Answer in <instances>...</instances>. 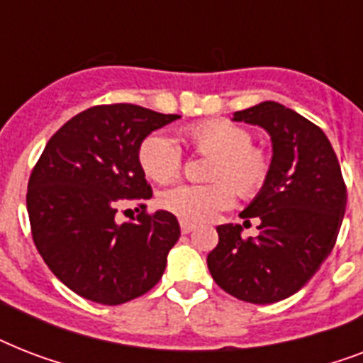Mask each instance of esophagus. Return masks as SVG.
Returning <instances> with one entry per match:
<instances>
[{
    "instance_id": "esophagus-1",
    "label": "esophagus",
    "mask_w": 363,
    "mask_h": 363,
    "mask_svg": "<svg viewBox=\"0 0 363 363\" xmlns=\"http://www.w3.org/2000/svg\"><path fill=\"white\" fill-rule=\"evenodd\" d=\"M194 224L192 222H186V220H181V232L182 233H190V232H194Z\"/></svg>"
}]
</instances>
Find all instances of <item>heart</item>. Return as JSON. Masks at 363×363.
<instances>
[{"label": "heart", "instance_id": "heart-1", "mask_svg": "<svg viewBox=\"0 0 363 363\" xmlns=\"http://www.w3.org/2000/svg\"><path fill=\"white\" fill-rule=\"evenodd\" d=\"M186 141L199 154L215 158L209 179L216 181L207 186L179 184L162 196L165 209L186 222L213 220L233 201V189L242 198H252L264 188L269 177V158L264 150L252 147L247 130L228 121H205L190 125ZM139 164L148 179L169 182L181 171V148L167 133L154 131L143 139L139 147Z\"/></svg>", "mask_w": 363, "mask_h": 363}]
</instances>
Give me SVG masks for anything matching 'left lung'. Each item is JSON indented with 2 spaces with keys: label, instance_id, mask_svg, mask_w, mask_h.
<instances>
[{
  "label": "left lung",
  "instance_id": "left-lung-1",
  "mask_svg": "<svg viewBox=\"0 0 363 363\" xmlns=\"http://www.w3.org/2000/svg\"><path fill=\"white\" fill-rule=\"evenodd\" d=\"M232 121L259 125L271 139L264 188L241 211L258 218V235L242 239L239 224L216 228L218 245L207 256L216 284L233 298L267 305L290 298L330 256L347 207L337 156L326 133L296 111L262 101Z\"/></svg>",
  "mask_w": 363,
  "mask_h": 363
}]
</instances>
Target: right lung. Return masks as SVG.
Returning <instances> with one entry per match:
<instances>
[{"mask_svg": "<svg viewBox=\"0 0 363 363\" xmlns=\"http://www.w3.org/2000/svg\"><path fill=\"white\" fill-rule=\"evenodd\" d=\"M181 118L139 105H98L60 128L28 182L31 235L48 269L81 298L121 305L147 294L181 238L175 215L156 211L116 222V205L145 209L152 190L139 147Z\"/></svg>", "mask_w": 363, "mask_h": 363, "instance_id": "right-lung-1", "label": "right lung"}]
</instances>
